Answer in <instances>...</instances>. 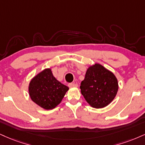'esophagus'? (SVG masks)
<instances>
[{
	"instance_id": "34e87169",
	"label": "esophagus",
	"mask_w": 145,
	"mask_h": 145,
	"mask_svg": "<svg viewBox=\"0 0 145 145\" xmlns=\"http://www.w3.org/2000/svg\"><path fill=\"white\" fill-rule=\"evenodd\" d=\"M69 87H70V88H73V87H78V84H76L75 83H71V84H69Z\"/></svg>"
}]
</instances>
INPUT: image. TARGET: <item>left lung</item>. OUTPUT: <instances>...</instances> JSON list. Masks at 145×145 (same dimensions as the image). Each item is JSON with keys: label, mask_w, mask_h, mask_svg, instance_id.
<instances>
[{"label": "left lung", "mask_w": 145, "mask_h": 145, "mask_svg": "<svg viewBox=\"0 0 145 145\" xmlns=\"http://www.w3.org/2000/svg\"><path fill=\"white\" fill-rule=\"evenodd\" d=\"M118 79L114 74L99 63L88 67L80 84L81 93L85 100L96 109L110 104L118 93Z\"/></svg>", "instance_id": "1"}]
</instances>
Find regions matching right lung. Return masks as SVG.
I'll return each mask as SVG.
<instances>
[{
  "label": "right lung",
  "mask_w": 145,
  "mask_h": 145,
  "mask_svg": "<svg viewBox=\"0 0 145 145\" xmlns=\"http://www.w3.org/2000/svg\"><path fill=\"white\" fill-rule=\"evenodd\" d=\"M69 88L54 77L51 68H46L32 78L29 95L33 102L46 110L53 109L61 102Z\"/></svg>",
  "instance_id": "right-lung-1"
}]
</instances>
